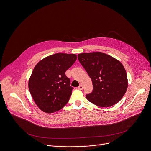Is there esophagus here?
Masks as SVG:
<instances>
[{
    "instance_id": "esophagus-1",
    "label": "esophagus",
    "mask_w": 151,
    "mask_h": 151,
    "mask_svg": "<svg viewBox=\"0 0 151 151\" xmlns=\"http://www.w3.org/2000/svg\"><path fill=\"white\" fill-rule=\"evenodd\" d=\"M78 89H80V90H82L83 89V86L81 85H80L78 87Z\"/></svg>"
}]
</instances>
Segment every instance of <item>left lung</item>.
Returning <instances> with one entry per match:
<instances>
[{
  "label": "left lung",
  "mask_w": 151,
  "mask_h": 151,
  "mask_svg": "<svg viewBox=\"0 0 151 151\" xmlns=\"http://www.w3.org/2000/svg\"><path fill=\"white\" fill-rule=\"evenodd\" d=\"M78 59L92 81L93 91L86 95L88 101L101 107L118 103L128 88L127 73L121 62L101 52L81 53Z\"/></svg>",
  "instance_id": "left-lung-1"
}]
</instances>
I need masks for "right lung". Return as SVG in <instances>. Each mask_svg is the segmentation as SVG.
<instances>
[{
    "label": "right lung",
    "mask_w": 151,
    "mask_h": 151,
    "mask_svg": "<svg viewBox=\"0 0 151 151\" xmlns=\"http://www.w3.org/2000/svg\"><path fill=\"white\" fill-rule=\"evenodd\" d=\"M77 60L75 54L56 53L40 60L29 80V89L37 106L48 113L58 111L72 93L70 79L65 75Z\"/></svg>",
    "instance_id": "1"
}]
</instances>
